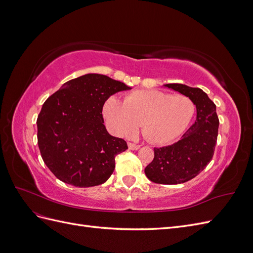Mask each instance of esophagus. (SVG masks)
<instances>
[{
  "mask_svg": "<svg viewBox=\"0 0 253 253\" xmlns=\"http://www.w3.org/2000/svg\"><path fill=\"white\" fill-rule=\"evenodd\" d=\"M127 145H128L129 150H138L140 148L139 144H136V143H133V142H128Z\"/></svg>",
  "mask_w": 253,
  "mask_h": 253,
  "instance_id": "obj_1",
  "label": "esophagus"
}]
</instances>
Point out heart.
<instances>
[{"instance_id": "obj_1", "label": "heart", "mask_w": 253, "mask_h": 253, "mask_svg": "<svg viewBox=\"0 0 253 253\" xmlns=\"http://www.w3.org/2000/svg\"><path fill=\"white\" fill-rule=\"evenodd\" d=\"M194 112L195 105L189 97L156 89L134 90L122 104L110 97L103 106V116L115 133L129 137L140 125L143 137L153 143L176 138L185 131Z\"/></svg>"}]
</instances>
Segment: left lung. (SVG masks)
<instances>
[{
	"mask_svg": "<svg viewBox=\"0 0 253 253\" xmlns=\"http://www.w3.org/2000/svg\"><path fill=\"white\" fill-rule=\"evenodd\" d=\"M166 86L189 97L196 106V119L180 140L154 148V159L144 169L147 177L162 185H177L194 178L208 166L215 150L219 120L216 106L198 87L170 83Z\"/></svg>",
	"mask_w": 253,
	"mask_h": 253,
	"instance_id": "left-lung-1",
	"label": "left lung"
}]
</instances>
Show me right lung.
<instances>
[{
    "mask_svg": "<svg viewBox=\"0 0 253 253\" xmlns=\"http://www.w3.org/2000/svg\"><path fill=\"white\" fill-rule=\"evenodd\" d=\"M131 87L104 75L67 81L47 98L37 119L44 164L58 179L75 187L101 185L115 170V157L126 141L111 136L102 109L108 99Z\"/></svg>",
    "mask_w": 253,
    "mask_h": 253,
    "instance_id": "obj_1",
    "label": "right lung"
}]
</instances>
